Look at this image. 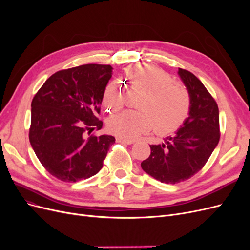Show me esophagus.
<instances>
[{
    "instance_id": "1",
    "label": "esophagus",
    "mask_w": 250,
    "mask_h": 250,
    "mask_svg": "<svg viewBox=\"0 0 250 250\" xmlns=\"http://www.w3.org/2000/svg\"><path fill=\"white\" fill-rule=\"evenodd\" d=\"M117 140H118V142H120V143L127 144V145H131V144H133V143L135 142V140L129 139V138H118Z\"/></svg>"
}]
</instances>
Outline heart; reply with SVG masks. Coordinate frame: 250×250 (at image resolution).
I'll list each match as a JSON object with an SVG mask.
<instances>
[{
    "label": "heart",
    "mask_w": 250,
    "mask_h": 250,
    "mask_svg": "<svg viewBox=\"0 0 250 250\" xmlns=\"http://www.w3.org/2000/svg\"><path fill=\"white\" fill-rule=\"evenodd\" d=\"M127 80L135 95H141L138 108L143 111H125L113 117L109 126L123 137H135L149 130L170 132L185 123L191 109V95L183 83L174 81L169 73L151 64H140L127 71ZM103 102L112 109L125 102L123 90L116 81L106 85Z\"/></svg>",
    "instance_id": "1"
}]
</instances>
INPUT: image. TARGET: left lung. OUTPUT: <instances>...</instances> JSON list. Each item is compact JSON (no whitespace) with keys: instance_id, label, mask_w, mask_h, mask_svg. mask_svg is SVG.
<instances>
[{"instance_id":"8db88e82","label":"left lung","mask_w":250,"mask_h":250,"mask_svg":"<svg viewBox=\"0 0 250 250\" xmlns=\"http://www.w3.org/2000/svg\"><path fill=\"white\" fill-rule=\"evenodd\" d=\"M178 75L191 95V109L175 135L160 145H150L151 154L141 164L150 176L175 185L191 178L207 164L220 139L219 109L215 99L194 74Z\"/></svg>"}]
</instances>
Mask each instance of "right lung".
<instances>
[{
    "label": "right lung",
    "mask_w": 250,
    "mask_h": 250,
    "mask_svg": "<svg viewBox=\"0 0 250 250\" xmlns=\"http://www.w3.org/2000/svg\"><path fill=\"white\" fill-rule=\"evenodd\" d=\"M111 73L109 64L93 63L58 71L33 98L30 144L43 168L59 180L76 183L103 167L116 139L89 134L102 128L97 115Z\"/></svg>",
    "instance_id": "add662e5"
}]
</instances>
